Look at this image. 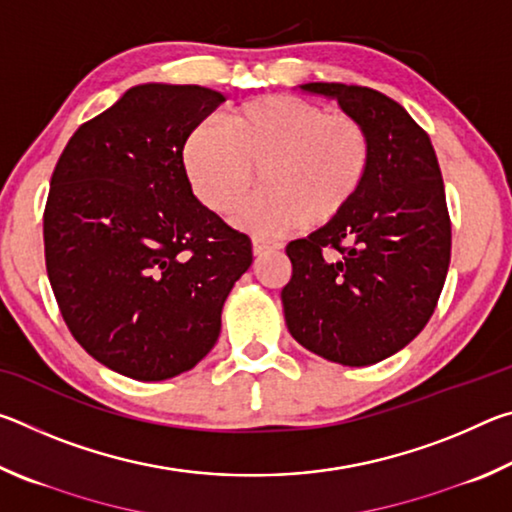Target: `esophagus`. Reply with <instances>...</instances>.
<instances>
[{"label":"esophagus","instance_id":"34e87169","mask_svg":"<svg viewBox=\"0 0 512 512\" xmlns=\"http://www.w3.org/2000/svg\"><path fill=\"white\" fill-rule=\"evenodd\" d=\"M271 248H280V244H275V241H268V239H262V237H253V253L255 255H262L266 253V250Z\"/></svg>","mask_w":512,"mask_h":512}]
</instances>
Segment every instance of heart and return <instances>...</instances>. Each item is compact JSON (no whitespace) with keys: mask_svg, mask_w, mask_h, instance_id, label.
Listing matches in <instances>:
<instances>
[{"mask_svg":"<svg viewBox=\"0 0 512 512\" xmlns=\"http://www.w3.org/2000/svg\"><path fill=\"white\" fill-rule=\"evenodd\" d=\"M370 160V133L357 115L293 94L241 103L221 126H196L185 144L189 183L216 214L235 210L259 171L266 187L239 207L235 223L262 237L336 219L359 194Z\"/></svg>","mask_w":512,"mask_h":512,"instance_id":"heart-1","label":"heart"}]
</instances>
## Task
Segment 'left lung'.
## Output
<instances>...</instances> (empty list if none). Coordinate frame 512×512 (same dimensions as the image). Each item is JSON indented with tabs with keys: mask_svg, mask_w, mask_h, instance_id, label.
Segmentation results:
<instances>
[{
	"mask_svg": "<svg viewBox=\"0 0 512 512\" xmlns=\"http://www.w3.org/2000/svg\"><path fill=\"white\" fill-rule=\"evenodd\" d=\"M339 101L372 140L368 176L352 203L287 246L282 289L293 339L327 361L370 366L429 323L452 257L445 185L429 135L386 94L361 85L305 83Z\"/></svg>",
	"mask_w": 512,
	"mask_h": 512,
	"instance_id": "8db88e82",
	"label": "left lung"
}]
</instances>
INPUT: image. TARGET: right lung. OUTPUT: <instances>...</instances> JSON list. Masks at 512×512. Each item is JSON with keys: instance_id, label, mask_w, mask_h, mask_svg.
Listing matches in <instances>:
<instances>
[{"instance_id": "obj_1", "label": "right lung", "mask_w": 512, "mask_h": 512, "mask_svg": "<svg viewBox=\"0 0 512 512\" xmlns=\"http://www.w3.org/2000/svg\"><path fill=\"white\" fill-rule=\"evenodd\" d=\"M201 85H135L79 126L42 216L47 275L81 348L119 375L162 381L214 348L253 246L198 201L183 151L223 103Z\"/></svg>"}]
</instances>
